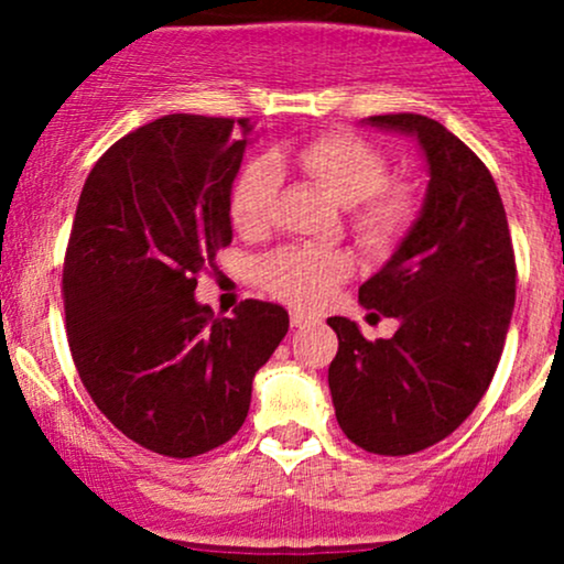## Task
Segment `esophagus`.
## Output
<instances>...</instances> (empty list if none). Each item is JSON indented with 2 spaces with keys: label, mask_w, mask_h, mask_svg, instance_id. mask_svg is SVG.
Here are the masks:
<instances>
[{
  "label": "esophagus",
  "mask_w": 564,
  "mask_h": 564,
  "mask_svg": "<svg viewBox=\"0 0 564 564\" xmlns=\"http://www.w3.org/2000/svg\"><path fill=\"white\" fill-rule=\"evenodd\" d=\"M315 323V318H310V315H304V313H291V326L294 328H304V326H313Z\"/></svg>",
  "instance_id": "esophagus-1"
}]
</instances>
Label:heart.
<instances>
[{
    "mask_svg": "<svg viewBox=\"0 0 564 564\" xmlns=\"http://www.w3.org/2000/svg\"><path fill=\"white\" fill-rule=\"evenodd\" d=\"M300 172L347 206L355 241L371 254H387L411 232L422 215L416 185L390 180V161L371 140L347 129L281 148L268 161H251L230 191V219L246 238L270 228L278 174ZM352 273L347 251L332 246H283L260 262L257 278L275 300L300 310L321 307Z\"/></svg>",
    "mask_w": 564,
    "mask_h": 564,
    "instance_id": "heart-1",
    "label": "heart"
}]
</instances>
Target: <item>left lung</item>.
I'll return each mask as SVG.
<instances>
[{
	"label": "left lung",
	"instance_id": "obj_1",
	"mask_svg": "<svg viewBox=\"0 0 564 564\" xmlns=\"http://www.w3.org/2000/svg\"><path fill=\"white\" fill-rule=\"evenodd\" d=\"M368 121L416 134L430 187L405 241L358 291L366 310L398 318L400 328L392 339L368 341L352 321L328 318L339 336L328 387L336 422L355 445L408 456L462 426L490 387L514 307L517 264L494 174L471 148L419 113Z\"/></svg>",
	"mask_w": 564,
	"mask_h": 564
}]
</instances>
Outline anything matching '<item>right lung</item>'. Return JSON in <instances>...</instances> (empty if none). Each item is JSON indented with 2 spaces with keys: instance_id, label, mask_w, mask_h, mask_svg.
I'll return each instance as SVG.
<instances>
[{
  "instance_id": "right-lung-1",
  "label": "right lung",
  "mask_w": 564,
  "mask_h": 564,
  "mask_svg": "<svg viewBox=\"0 0 564 564\" xmlns=\"http://www.w3.org/2000/svg\"><path fill=\"white\" fill-rule=\"evenodd\" d=\"M249 119L170 113L116 140L76 206L63 307L89 398L142 448L193 458L241 430L251 379L289 332L278 304L219 318L193 291L232 241Z\"/></svg>"
}]
</instances>
